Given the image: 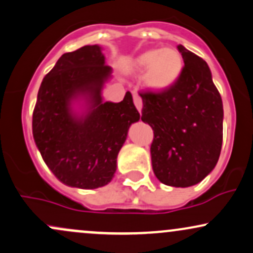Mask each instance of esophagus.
Wrapping results in <instances>:
<instances>
[{
	"label": "esophagus",
	"instance_id": "obj_1",
	"mask_svg": "<svg viewBox=\"0 0 253 253\" xmlns=\"http://www.w3.org/2000/svg\"><path fill=\"white\" fill-rule=\"evenodd\" d=\"M133 103H135V106L137 108L139 112L142 111V108H143V102H142V98L139 97V94L133 93Z\"/></svg>",
	"mask_w": 253,
	"mask_h": 253
}]
</instances>
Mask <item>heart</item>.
I'll return each instance as SVG.
<instances>
[{"mask_svg": "<svg viewBox=\"0 0 253 253\" xmlns=\"http://www.w3.org/2000/svg\"><path fill=\"white\" fill-rule=\"evenodd\" d=\"M183 66L182 55L175 48L148 49L132 61V70L137 73L145 72V85L156 92L173 87L182 74Z\"/></svg>", "mask_w": 253, "mask_h": 253, "instance_id": "heart-1", "label": "heart"}]
</instances>
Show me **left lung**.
<instances>
[{
    "mask_svg": "<svg viewBox=\"0 0 253 253\" xmlns=\"http://www.w3.org/2000/svg\"><path fill=\"white\" fill-rule=\"evenodd\" d=\"M182 74L165 92H142V118L154 130L150 147L156 177L173 187H191L215 167L222 144L224 109L207 65L182 44Z\"/></svg>",
    "mask_w": 253,
    "mask_h": 253,
    "instance_id": "left-lung-1",
    "label": "left lung"
}]
</instances>
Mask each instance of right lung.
I'll list each match as a JSON object with an SVG mask.
<instances>
[{
	"label": "right lung",
	"instance_id": "1",
	"mask_svg": "<svg viewBox=\"0 0 253 253\" xmlns=\"http://www.w3.org/2000/svg\"><path fill=\"white\" fill-rule=\"evenodd\" d=\"M102 47L65 53L46 74L33 112V137L44 163L64 185L94 189L108 185L132 123L139 121L132 96L104 102L111 78Z\"/></svg>",
	"mask_w": 253,
	"mask_h": 253
}]
</instances>
